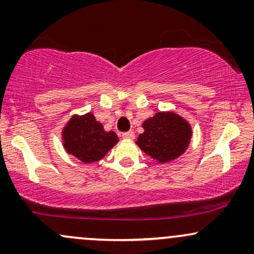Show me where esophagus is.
<instances>
[{"label":"esophagus","mask_w":254,"mask_h":254,"mask_svg":"<svg viewBox=\"0 0 254 254\" xmlns=\"http://www.w3.org/2000/svg\"><path fill=\"white\" fill-rule=\"evenodd\" d=\"M123 138H127V139H133L135 138V133H133V131H127V132H124L123 133Z\"/></svg>","instance_id":"34e87169"}]
</instances>
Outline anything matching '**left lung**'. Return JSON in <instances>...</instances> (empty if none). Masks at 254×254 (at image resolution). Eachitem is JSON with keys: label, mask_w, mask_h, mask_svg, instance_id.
Returning <instances> with one entry per match:
<instances>
[{"label": "left lung", "mask_w": 254, "mask_h": 254, "mask_svg": "<svg viewBox=\"0 0 254 254\" xmlns=\"http://www.w3.org/2000/svg\"><path fill=\"white\" fill-rule=\"evenodd\" d=\"M142 127L144 132L138 136L136 144L161 164L179 157L190 144V124L174 112H157Z\"/></svg>", "instance_id": "8db88e82"}]
</instances>
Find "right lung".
<instances>
[{
	"label": "right lung",
	"mask_w": 254,
	"mask_h": 254,
	"mask_svg": "<svg viewBox=\"0 0 254 254\" xmlns=\"http://www.w3.org/2000/svg\"><path fill=\"white\" fill-rule=\"evenodd\" d=\"M63 145L83 164L101 160L119 141L113 131H105L92 113L74 116L63 129Z\"/></svg>",
	"instance_id": "obj_1"
}]
</instances>
